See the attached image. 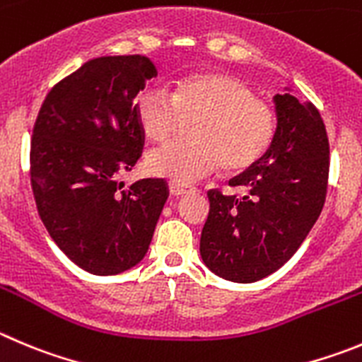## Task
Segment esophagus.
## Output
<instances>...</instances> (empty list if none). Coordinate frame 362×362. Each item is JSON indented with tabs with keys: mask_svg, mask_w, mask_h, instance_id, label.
Here are the masks:
<instances>
[{
	"mask_svg": "<svg viewBox=\"0 0 362 362\" xmlns=\"http://www.w3.org/2000/svg\"><path fill=\"white\" fill-rule=\"evenodd\" d=\"M168 187H170L171 197H182V194H185V192L191 191V187H187V185H184V184H178V182H173V180H170Z\"/></svg>",
	"mask_w": 362,
	"mask_h": 362,
	"instance_id": "1",
	"label": "esophagus"
}]
</instances>
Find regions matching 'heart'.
I'll return each mask as SVG.
<instances>
[{"label": "heart", "mask_w": 362, "mask_h": 362, "mask_svg": "<svg viewBox=\"0 0 362 362\" xmlns=\"http://www.w3.org/2000/svg\"><path fill=\"white\" fill-rule=\"evenodd\" d=\"M182 116L192 117L191 139L171 141L146 157L155 177L189 184L219 165L243 171L261 160L276 134V114L268 101L234 74L204 71L178 78L173 93L150 86L135 100V117L151 141H164Z\"/></svg>", "instance_id": "1"}]
</instances>
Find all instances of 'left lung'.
<instances>
[{"label":"left lung","mask_w":362,"mask_h":362,"mask_svg":"<svg viewBox=\"0 0 362 362\" xmlns=\"http://www.w3.org/2000/svg\"><path fill=\"white\" fill-rule=\"evenodd\" d=\"M276 134L259 162L230 178L245 197L207 192L200 239L205 266L232 282L272 275L295 255L322 212L329 182V137L318 109L293 94L273 98Z\"/></svg>","instance_id":"left-lung-1"}]
</instances>
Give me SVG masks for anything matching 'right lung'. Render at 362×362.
Returning a JSON list of instances; mask_svg holds the SVG:
<instances>
[{
    "mask_svg": "<svg viewBox=\"0 0 362 362\" xmlns=\"http://www.w3.org/2000/svg\"><path fill=\"white\" fill-rule=\"evenodd\" d=\"M157 74L148 57H98L48 93L33 127L30 177L44 227L93 275L143 261L170 189L144 178L123 189L144 146L135 98Z\"/></svg>",
    "mask_w": 362,
    "mask_h": 362,
    "instance_id": "1",
    "label": "right lung"
}]
</instances>
